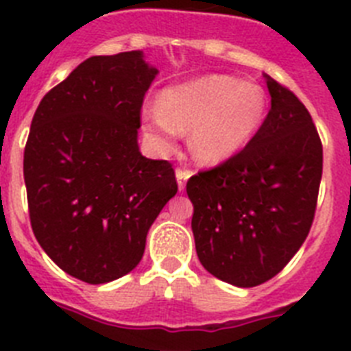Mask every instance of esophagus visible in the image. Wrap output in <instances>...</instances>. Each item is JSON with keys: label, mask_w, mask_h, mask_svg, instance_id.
Here are the masks:
<instances>
[{"label": "esophagus", "mask_w": 351, "mask_h": 351, "mask_svg": "<svg viewBox=\"0 0 351 351\" xmlns=\"http://www.w3.org/2000/svg\"><path fill=\"white\" fill-rule=\"evenodd\" d=\"M190 170L186 169H178L176 170V178H178V184H179V190H184V186H186V181L188 178H190Z\"/></svg>", "instance_id": "esophagus-1"}]
</instances>
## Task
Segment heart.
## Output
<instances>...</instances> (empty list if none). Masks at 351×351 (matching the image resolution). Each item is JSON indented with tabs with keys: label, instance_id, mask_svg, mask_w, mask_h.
I'll return each mask as SVG.
<instances>
[{
	"label": "heart",
	"instance_id": "obj_1",
	"mask_svg": "<svg viewBox=\"0 0 351 351\" xmlns=\"http://www.w3.org/2000/svg\"><path fill=\"white\" fill-rule=\"evenodd\" d=\"M265 110L259 86L213 74L165 88L160 106L143 112V124L161 149H170L181 131L191 130V152L209 165L236 154L259 128Z\"/></svg>",
	"mask_w": 351,
	"mask_h": 351
}]
</instances>
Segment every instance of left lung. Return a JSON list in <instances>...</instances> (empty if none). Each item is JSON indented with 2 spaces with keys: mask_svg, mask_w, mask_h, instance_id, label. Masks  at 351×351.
I'll return each mask as SVG.
<instances>
[{
  "mask_svg": "<svg viewBox=\"0 0 351 351\" xmlns=\"http://www.w3.org/2000/svg\"><path fill=\"white\" fill-rule=\"evenodd\" d=\"M271 108L250 142L186 182L200 263L239 287L266 282L291 261L313 226L323 145L311 113L268 77Z\"/></svg>",
  "mask_w": 351,
  "mask_h": 351,
  "instance_id": "left-lung-1",
  "label": "left lung"
}]
</instances>
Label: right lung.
I'll list each match as a JSON object with an SVG mask.
<instances>
[{
	"label": "right lung",
	"instance_id": "obj_1",
	"mask_svg": "<svg viewBox=\"0 0 351 351\" xmlns=\"http://www.w3.org/2000/svg\"><path fill=\"white\" fill-rule=\"evenodd\" d=\"M156 73L140 51L92 56L51 88L33 115L25 147L33 234L83 282L130 274L147 230L178 193L172 163L147 160L136 142Z\"/></svg>",
	"mask_w": 351,
	"mask_h": 351
}]
</instances>
